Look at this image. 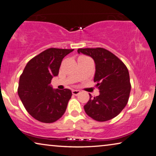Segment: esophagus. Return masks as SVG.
Segmentation results:
<instances>
[{
  "label": "esophagus",
  "mask_w": 156,
  "mask_h": 156,
  "mask_svg": "<svg viewBox=\"0 0 156 156\" xmlns=\"http://www.w3.org/2000/svg\"><path fill=\"white\" fill-rule=\"evenodd\" d=\"M79 93H80V91H79V90H72V94H73V95H76V96H77Z\"/></svg>",
  "instance_id": "1"
}]
</instances>
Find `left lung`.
I'll use <instances>...</instances> for the list:
<instances>
[{
  "instance_id": "left-lung-1",
  "label": "left lung",
  "mask_w": 156,
  "mask_h": 156,
  "mask_svg": "<svg viewBox=\"0 0 156 156\" xmlns=\"http://www.w3.org/2000/svg\"><path fill=\"white\" fill-rule=\"evenodd\" d=\"M78 53L90 56L95 63L94 83L99 95L90 98L84 106L85 113L97 121L115 118L127 105L130 85L128 69L113 53L101 48H80Z\"/></svg>"
}]
</instances>
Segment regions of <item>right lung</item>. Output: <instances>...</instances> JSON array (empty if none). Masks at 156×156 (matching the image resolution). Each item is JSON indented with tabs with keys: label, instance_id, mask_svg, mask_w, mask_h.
I'll list each match as a JSON object with an SVG mask.
<instances>
[{
	"label": "right lung",
	"instance_id": "right-lung-1",
	"mask_svg": "<svg viewBox=\"0 0 156 156\" xmlns=\"http://www.w3.org/2000/svg\"><path fill=\"white\" fill-rule=\"evenodd\" d=\"M73 49H48L28 62L20 78L18 95L28 113L45 123L59 120L71 98L69 89H53V77L58 76L65 56Z\"/></svg>",
	"mask_w": 156,
	"mask_h": 156
}]
</instances>
